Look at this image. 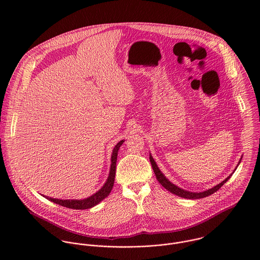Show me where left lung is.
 Returning a JSON list of instances; mask_svg holds the SVG:
<instances>
[{
  "instance_id": "1",
  "label": "left lung",
  "mask_w": 260,
  "mask_h": 260,
  "mask_svg": "<svg viewBox=\"0 0 260 260\" xmlns=\"http://www.w3.org/2000/svg\"><path fill=\"white\" fill-rule=\"evenodd\" d=\"M150 162H151V165H152V168H153V171L156 175V178L157 180L159 181V183L161 185L163 186L165 189H167L168 191H170L171 193L177 195V196H180V197H183V198H187V199H199V198H203V197H207L211 194H213L214 192H216L217 190H219L221 188V186H223L224 183H226V181L230 178V176H228L224 181H222L221 183H219L218 185L214 186L213 188L211 189H208L204 192H199V193H194V192H189V191H186L183 190L177 186L172 184L169 180L166 179V177L161 173V171L159 170V168L157 167V164L156 162L154 161V159L152 158V156L150 155Z\"/></svg>"
}]
</instances>
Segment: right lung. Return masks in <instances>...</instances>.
I'll use <instances>...</instances> for the list:
<instances>
[{"label":"right lung","instance_id":"add662e5","mask_svg":"<svg viewBox=\"0 0 260 260\" xmlns=\"http://www.w3.org/2000/svg\"><path fill=\"white\" fill-rule=\"evenodd\" d=\"M123 142H124L123 140L120 141L119 143L116 144V146L113 149L111 157V168H110L109 177H108L105 185L103 186L97 193H95L91 197H89L87 199H83V200H61V199H54V198H51V197H46V198L51 200L54 203H57L59 205L64 206V207L72 208V209H78V210L88 209V208H91V207L97 205L104 198H106L109 195V193L111 192L112 188H113V185H114L115 174H116L117 154H118V150L120 148V146L123 144Z\"/></svg>","mask_w":260,"mask_h":260}]
</instances>
